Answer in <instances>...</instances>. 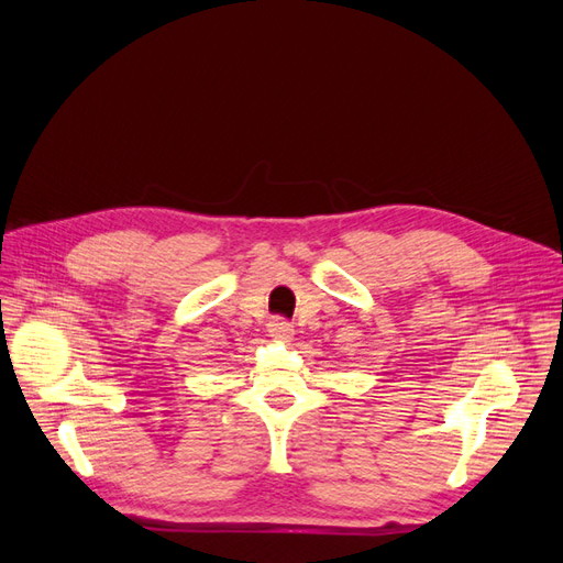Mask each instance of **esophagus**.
Listing matches in <instances>:
<instances>
[{
    "label": "esophagus",
    "instance_id": "34e87169",
    "mask_svg": "<svg viewBox=\"0 0 563 563\" xmlns=\"http://www.w3.org/2000/svg\"><path fill=\"white\" fill-rule=\"evenodd\" d=\"M267 333H269L272 338H277V340H288V338H294V327H291V323H288L286 319L277 317V319H272V321L267 323Z\"/></svg>",
    "mask_w": 563,
    "mask_h": 563
}]
</instances>
